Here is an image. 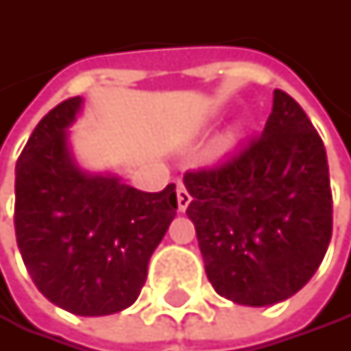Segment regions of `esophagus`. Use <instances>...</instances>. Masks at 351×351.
Wrapping results in <instances>:
<instances>
[{"label":"esophagus","instance_id":"34e87169","mask_svg":"<svg viewBox=\"0 0 351 351\" xmlns=\"http://www.w3.org/2000/svg\"><path fill=\"white\" fill-rule=\"evenodd\" d=\"M189 202H191L189 191H187L183 185H179V189H177V204H179V210H181V213H185V210H187Z\"/></svg>","mask_w":351,"mask_h":351}]
</instances>
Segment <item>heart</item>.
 I'll use <instances>...</instances> for the list:
<instances>
[{"instance_id": "b5f03b06", "label": "heart", "mask_w": 351, "mask_h": 351, "mask_svg": "<svg viewBox=\"0 0 351 351\" xmlns=\"http://www.w3.org/2000/svg\"><path fill=\"white\" fill-rule=\"evenodd\" d=\"M236 136H238V130H232V132H229V134H227V138H225V141L229 143V141H234Z\"/></svg>"}]
</instances>
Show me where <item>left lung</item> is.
Here are the masks:
<instances>
[{
	"label": "left lung",
	"mask_w": 351,
	"mask_h": 351,
	"mask_svg": "<svg viewBox=\"0 0 351 351\" xmlns=\"http://www.w3.org/2000/svg\"><path fill=\"white\" fill-rule=\"evenodd\" d=\"M187 217L215 291L240 305H274L320 267L332 234L322 138L287 92L257 141L219 168L187 172Z\"/></svg>",
	"instance_id": "8db88e82"
}]
</instances>
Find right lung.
<instances>
[{"label": "right lung", "instance_id": "add662e5", "mask_svg": "<svg viewBox=\"0 0 351 351\" xmlns=\"http://www.w3.org/2000/svg\"><path fill=\"white\" fill-rule=\"evenodd\" d=\"M84 99L54 107L16 162L14 227L23 261L48 301L77 316L130 307L177 215V187L138 191L75 160L69 128Z\"/></svg>", "mask_w": 351, "mask_h": 351}]
</instances>
